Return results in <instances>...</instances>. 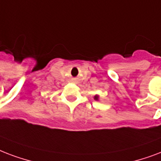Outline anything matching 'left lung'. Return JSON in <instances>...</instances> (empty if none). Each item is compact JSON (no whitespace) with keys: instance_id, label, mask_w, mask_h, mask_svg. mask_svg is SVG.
I'll use <instances>...</instances> for the list:
<instances>
[{"instance_id":"8db88e82","label":"left lung","mask_w":161,"mask_h":161,"mask_svg":"<svg viewBox=\"0 0 161 161\" xmlns=\"http://www.w3.org/2000/svg\"><path fill=\"white\" fill-rule=\"evenodd\" d=\"M98 98H99V97H98L97 95H96V96H95V97H94V99H95V100L97 101V100H98Z\"/></svg>"}]
</instances>
